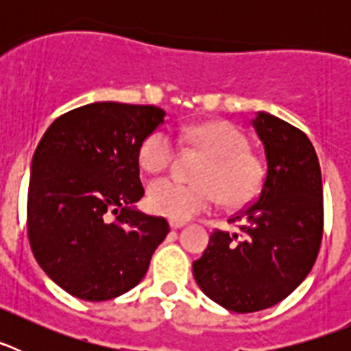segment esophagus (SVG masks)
<instances>
[{"label":"esophagus","instance_id":"1","mask_svg":"<svg viewBox=\"0 0 351 351\" xmlns=\"http://www.w3.org/2000/svg\"><path fill=\"white\" fill-rule=\"evenodd\" d=\"M169 225H170V228H172V230H179V228H182V226H184V223H182V221H173V219H170Z\"/></svg>","mask_w":351,"mask_h":351}]
</instances>
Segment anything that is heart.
Segmentation results:
<instances>
[{
  "mask_svg": "<svg viewBox=\"0 0 351 351\" xmlns=\"http://www.w3.org/2000/svg\"><path fill=\"white\" fill-rule=\"evenodd\" d=\"M188 144L209 158L198 173L200 182L163 178L151 182L147 206L153 213L186 221L209 210L221 195L226 206H246L256 197L263 181L262 163L247 151V138L232 123L218 121L184 130ZM176 153V141L167 130H154L138 147V163L145 172H163Z\"/></svg>",
  "mask_w": 351,
  "mask_h": 351,
  "instance_id": "1",
  "label": "heart"
}]
</instances>
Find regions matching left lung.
Returning <instances> with one entry per match:
<instances>
[{"label": "left lung", "instance_id": "obj_1", "mask_svg": "<svg viewBox=\"0 0 351 351\" xmlns=\"http://www.w3.org/2000/svg\"><path fill=\"white\" fill-rule=\"evenodd\" d=\"M251 125L267 160L262 190L230 218L243 234L214 232L193 262L200 290L235 313L287 299L315 265L324 232L320 163L308 135L269 112H256Z\"/></svg>", "mask_w": 351, "mask_h": 351}]
</instances>
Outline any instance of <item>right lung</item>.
Masks as SVG:
<instances>
[{"label": "right lung", "mask_w": 351, "mask_h": 351, "mask_svg": "<svg viewBox=\"0 0 351 351\" xmlns=\"http://www.w3.org/2000/svg\"><path fill=\"white\" fill-rule=\"evenodd\" d=\"M165 121L154 105L95 101L47 128L31 161L27 235L58 287L91 302L141 283L170 232L141 213L138 147Z\"/></svg>", "instance_id": "right-lung-1"}]
</instances>
